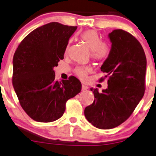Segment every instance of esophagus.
I'll return each instance as SVG.
<instances>
[{"mask_svg": "<svg viewBox=\"0 0 156 156\" xmlns=\"http://www.w3.org/2000/svg\"><path fill=\"white\" fill-rule=\"evenodd\" d=\"M87 89H88L87 86L84 85V84H82V90H87Z\"/></svg>", "mask_w": 156, "mask_h": 156, "instance_id": "obj_1", "label": "esophagus"}]
</instances>
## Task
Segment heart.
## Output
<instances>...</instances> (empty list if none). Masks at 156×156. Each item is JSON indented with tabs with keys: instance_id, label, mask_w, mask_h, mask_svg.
Here are the masks:
<instances>
[{
	"instance_id": "b5f03b06",
	"label": "heart",
	"mask_w": 156,
	"mask_h": 156,
	"mask_svg": "<svg viewBox=\"0 0 156 156\" xmlns=\"http://www.w3.org/2000/svg\"><path fill=\"white\" fill-rule=\"evenodd\" d=\"M82 41L91 50V57L94 61H103L110 54V48L108 44L103 43L102 38L95 30H89L84 32L80 36ZM69 53V47L66 53ZM90 72V67L80 66L75 69L74 73L81 80H84Z\"/></svg>"
}]
</instances>
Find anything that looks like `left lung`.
<instances>
[{"label": "left lung", "mask_w": 156, "mask_h": 156, "mask_svg": "<svg viewBox=\"0 0 156 156\" xmlns=\"http://www.w3.org/2000/svg\"><path fill=\"white\" fill-rule=\"evenodd\" d=\"M111 50L101 67L108 77V88L99 93L92 87L93 103L84 109L90 123L101 129L116 127L127 120L145 90L147 61L140 42L129 32L115 30L109 34Z\"/></svg>", "instance_id": "1"}]
</instances>
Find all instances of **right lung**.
<instances>
[{"label": "right lung", "instance_id": "right-lung-1", "mask_svg": "<svg viewBox=\"0 0 156 156\" xmlns=\"http://www.w3.org/2000/svg\"><path fill=\"white\" fill-rule=\"evenodd\" d=\"M76 27L51 22L25 37L13 58L12 83L19 103L30 118L52 122L61 118L69 99L81 91L74 76L58 82L53 68L63 59L69 40Z\"/></svg>", "mask_w": 156, "mask_h": 156}]
</instances>
